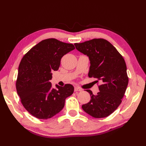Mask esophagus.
<instances>
[{
  "mask_svg": "<svg viewBox=\"0 0 146 146\" xmlns=\"http://www.w3.org/2000/svg\"><path fill=\"white\" fill-rule=\"evenodd\" d=\"M82 91V90L80 88H79V87H75V88H74V91L75 92H77V91Z\"/></svg>",
  "mask_w": 146,
  "mask_h": 146,
  "instance_id": "obj_1",
  "label": "esophagus"
}]
</instances>
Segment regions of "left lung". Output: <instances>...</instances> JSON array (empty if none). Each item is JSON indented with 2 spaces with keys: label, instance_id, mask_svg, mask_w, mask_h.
Returning a JSON list of instances; mask_svg holds the SVG:
<instances>
[{
  "label": "left lung",
  "instance_id": "8db88e82",
  "mask_svg": "<svg viewBox=\"0 0 146 146\" xmlns=\"http://www.w3.org/2000/svg\"><path fill=\"white\" fill-rule=\"evenodd\" d=\"M74 45L78 51L89 56L91 65L88 77L102 82L98 86L100 91L97 95L86 90L91 100L82 107L93 117H107L121 104L129 83L125 60L111 43L102 38Z\"/></svg>",
  "mask_w": 146,
  "mask_h": 146
}]
</instances>
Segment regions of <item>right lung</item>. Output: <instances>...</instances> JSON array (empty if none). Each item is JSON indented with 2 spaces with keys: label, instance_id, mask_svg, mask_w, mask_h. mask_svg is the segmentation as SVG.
Masks as SVG:
<instances>
[{
  "label": "right lung",
  "instance_id": "1",
  "mask_svg": "<svg viewBox=\"0 0 146 146\" xmlns=\"http://www.w3.org/2000/svg\"><path fill=\"white\" fill-rule=\"evenodd\" d=\"M75 48L72 44L48 38L33 47L22 58L16 83L17 94L26 110L38 119H47L61 111L65 100L74 92L66 84L52 88L53 70H57L62 57Z\"/></svg>",
  "mask_w": 146,
  "mask_h": 146
}]
</instances>
